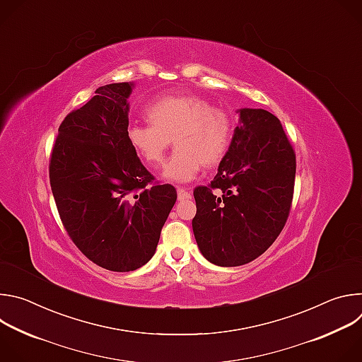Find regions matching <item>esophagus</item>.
<instances>
[{"label": "esophagus", "mask_w": 362, "mask_h": 362, "mask_svg": "<svg viewBox=\"0 0 362 362\" xmlns=\"http://www.w3.org/2000/svg\"><path fill=\"white\" fill-rule=\"evenodd\" d=\"M177 199L179 200H187V199H192V193L190 192H187L186 189H183V187H179L177 189Z\"/></svg>", "instance_id": "34e87169"}]
</instances>
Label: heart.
Listing matches in <instances>:
<instances>
[{"instance_id": "1", "label": "heart", "mask_w": 362, "mask_h": 362, "mask_svg": "<svg viewBox=\"0 0 362 362\" xmlns=\"http://www.w3.org/2000/svg\"><path fill=\"white\" fill-rule=\"evenodd\" d=\"M150 124H133L127 140L148 168H159L170 143L176 146L162 177L187 183L202 170L214 169L225 159L233 124L228 113L193 94H166L154 100L146 112Z\"/></svg>"}]
</instances>
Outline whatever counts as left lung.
<instances>
[{"label": "left lung", "mask_w": 362, "mask_h": 362, "mask_svg": "<svg viewBox=\"0 0 362 362\" xmlns=\"http://www.w3.org/2000/svg\"><path fill=\"white\" fill-rule=\"evenodd\" d=\"M239 124L218 175L193 190L199 250L218 267H240L279 236L293 196L295 151L276 116L239 109Z\"/></svg>", "instance_id": "8db88e82"}]
</instances>
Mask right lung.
Here are the masks:
<instances>
[{"instance_id":"1","label":"right lung","mask_w":362,"mask_h":362,"mask_svg":"<svg viewBox=\"0 0 362 362\" xmlns=\"http://www.w3.org/2000/svg\"><path fill=\"white\" fill-rule=\"evenodd\" d=\"M134 83L98 87L59 127L49 185L62 222L95 265L129 272L156 252L177 199L172 185H156L127 140Z\"/></svg>"}]
</instances>
